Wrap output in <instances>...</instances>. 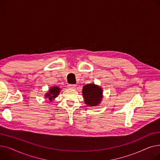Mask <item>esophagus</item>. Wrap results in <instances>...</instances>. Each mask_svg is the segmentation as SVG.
<instances>
[{
    "mask_svg": "<svg viewBox=\"0 0 160 160\" xmlns=\"http://www.w3.org/2000/svg\"><path fill=\"white\" fill-rule=\"evenodd\" d=\"M76 86H77V85H75V84H74V85L69 84V85H68V88H70V89H74V88H76Z\"/></svg>",
    "mask_w": 160,
    "mask_h": 160,
    "instance_id": "esophagus-1",
    "label": "esophagus"
}]
</instances>
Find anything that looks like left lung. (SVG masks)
Wrapping results in <instances>:
<instances>
[{
	"label": "left lung",
	"instance_id": "left-lung-1",
	"mask_svg": "<svg viewBox=\"0 0 160 160\" xmlns=\"http://www.w3.org/2000/svg\"><path fill=\"white\" fill-rule=\"evenodd\" d=\"M82 95L84 102L89 107L98 106L103 98V90L99 86L95 83L85 85L82 89Z\"/></svg>",
	"mask_w": 160,
	"mask_h": 160
}]
</instances>
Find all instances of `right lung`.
I'll list each match as a JSON object with an SVG mask.
<instances>
[{"label":"right lung","mask_w":160,"mask_h":160,"mask_svg":"<svg viewBox=\"0 0 160 160\" xmlns=\"http://www.w3.org/2000/svg\"><path fill=\"white\" fill-rule=\"evenodd\" d=\"M60 90L61 89L58 86H52L50 88L47 93H46L45 95V98L46 99L47 98L50 102H52L58 97V95L60 94Z\"/></svg>","instance_id":"add662e5"}]
</instances>
